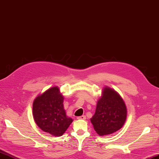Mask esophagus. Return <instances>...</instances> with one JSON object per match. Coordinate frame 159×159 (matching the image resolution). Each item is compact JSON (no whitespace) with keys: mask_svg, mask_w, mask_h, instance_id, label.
Wrapping results in <instances>:
<instances>
[{"mask_svg":"<svg viewBox=\"0 0 159 159\" xmlns=\"http://www.w3.org/2000/svg\"><path fill=\"white\" fill-rule=\"evenodd\" d=\"M77 119H79V120H85L86 116H84V115L80 116H78V117H77Z\"/></svg>","mask_w":159,"mask_h":159,"instance_id":"34e87169","label":"esophagus"}]
</instances>
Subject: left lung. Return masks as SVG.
<instances>
[{
	"label": "left lung",
	"instance_id": "obj_1",
	"mask_svg": "<svg viewBox=\"0 0 159 159\" xmlns=\"http://www.w3.org/2000/svg\"><path fill=\"white\" fill-rule=\"evenodd\" d=\"M127 110L125 103L117 92L104 87L98 99L91 123L99 135H110L123 127L127 119Z\"/></svg>",
	"mask_w": 159,
	"mask_h": 159
}]
</instances>
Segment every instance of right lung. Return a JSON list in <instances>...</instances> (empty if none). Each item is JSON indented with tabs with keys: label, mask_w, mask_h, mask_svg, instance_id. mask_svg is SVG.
I'll return each mask as SVG.
<instances>
[{
	"label": "right lung",
	"mask_w": 159,
	"mask_h": 159,
	"mask_svg": "<svg viewBox=\"0 0 159 159\" xmlns=\"http://www.w3.org/2000/svg\"><path fill=\"white\" fill-rule=\"evenodd\" d=\"M64 96L57 86L52 87L36 97L32 104V114L38 127L47 134L60 137L73 120L66 116Z\"/></svg>",
	"instance_id": "add662e5"
}]
</instances>
